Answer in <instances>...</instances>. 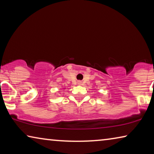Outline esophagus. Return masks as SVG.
Returning <instances> with one entry per match:
<instances>
[{"label":"esophagus","mask_w":154,"mask_h":154,"mask_svg":"<svg viewBox=\"0 0 154 154\" xmlns=\"http://www.w3.org/2000/svg\"><path fill=\"white\" fill-rule=\"evenodd\" d=\"M78 84H79V85H82V82H81V81H79V82H78Z\"/></svg>","instance_id":"34e87169"}]
</instances>
